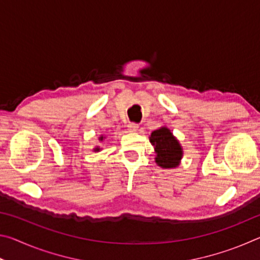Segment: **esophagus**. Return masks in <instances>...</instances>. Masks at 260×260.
I'll return each mask as SVG.
<instances>
[{"label":"esophagus","mask_w":260,"mask_h":260,"mask_svg":"<svg viewBox=\"0 0 260 260\" xmlns=\"http://www.w3.org/2000/svg\"><path fill=\"white\" fill-rule=\"evenodd\" d=\"M128 131L129 132H138V129H139V125L138 124H134V122H129L128 124Z\"/></svg>","instance_id":"esophagus-1"}]
</instances>
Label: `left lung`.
<instances>
[{"mask_svg": "<svg viewBox=\"0 0 260 260\" xmlns=\"http://www.w3.org/2000/svg\"><path fill=\"white\" fill-rule=\"evenodd\" d=\"M149 141L155 149V161L158 166L171 170L180 165L183 157V149L170 128L161 126L153 131L149 136Z\"/></svg>", "mask_w": 260, "mask_h": 260, "instance_id": "left-lung-1", "label": "left lung"}]
</instances>
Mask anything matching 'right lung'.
Here are the masks:
<instances>
[{
	"mask_svg": "<svg viewBox=\"0 0 260 260\" xmlns=\"http://www.w3.org/2000/svg\"><path fill=\"white\" fill-rule=\"evenodd\" d=\"M104 139H105V136H104V135H101L100 138H99V141H101V142H102V141H103ZM101 150H102V148H100L99 146H96V147L93 149L94 152H100Z\"/></svg>",
	"mask_w": 260,
	"mask_h": 260,
	"instance_id": "add662e5",
	"label": "right lung"
}]
</instances>
